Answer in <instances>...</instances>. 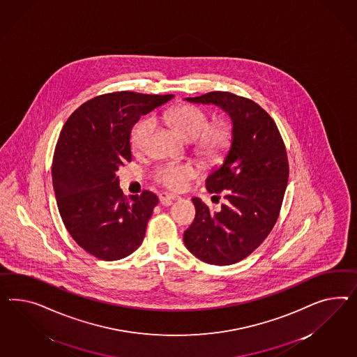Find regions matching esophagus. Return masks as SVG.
<instances>
[{"instance_id": "1", "label": "esophagus", "mask_w": 357, "mask_h": 357, "mask_svg": "<svg viewBox=\"0 0 357 357\" xmlns=\"http://www.w3.org/2000/svg\"><path fill=\"white\" fill-rule=\"evenodd\" d=\"M176 199H178V196L172 195V193L162 192L160 195V203L162 204L164 206H170Z\"/></svg>"}]
</instances>
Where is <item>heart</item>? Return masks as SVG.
Listing matches in <instances>:
<instances>
[{
  "label": "heart",
  "instance_id": "b5f03b06",
  "mask_svg": "<svg viewBox=\"0 0 357 357\" xmlns=\"http://www.w3.org/2000/svg\"><path fill=\"white\" fill-rule=\"evenodd\" d=\"M165 121L175 126L187 139L195 140V151L205 160H218L227 152L232 143V127L227 122L211 125V116L199 106L191 104L174 106L164 114ZM155 128V121L146 116L136 123L131 132L132 149L142 153L148 149ZM197 169L192 164L167 162L161 165L154 179L172 191H182L190 181L197 176Z\"/></svg>",
  "mask_w": 357,
  "mask_h": 357
}]
</instances>
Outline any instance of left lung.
I'll return each mask as SVG.
<instances>
[{"label":"left lung","instance_id":"obj_1","mask_svg":"<svg viewBox=\"0 0 357 357\" xmlns=\"http://www.w3.org/2000/svg\"><path fill=\"white\" fill-rule=\"evenodd\" d=\"M185 100L220 106L231 118L234 137L223 165L205 182L225 204L213 212L193 197L196 215L184 244L204 262L231 265L260 247L278 220L289 181L286 146L273 118L250 98L215 91Z\"/></svg>","mask_w":357,"mask_h":357}]
</instances>
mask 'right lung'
<instances>
[{
	"label": "right lung",
	"instance_id": "1",
	"mask_svg": "<svg viewBox=\"0 0 357 357\" xmlns=\"http://www.w3.org/2000/svg\"><path fill=\"white\" fill-rule=\"evenodd\" d=\"M121 91L93 97L68 116L58 139L52 179L68 234L89 255L116 261L144 239L158 197H126L116 170L130 162L131 130L140 116L173 98Z\"/></svg>",
	"mask_w": 357,
	"mask_h": 357
}]
</instances>
